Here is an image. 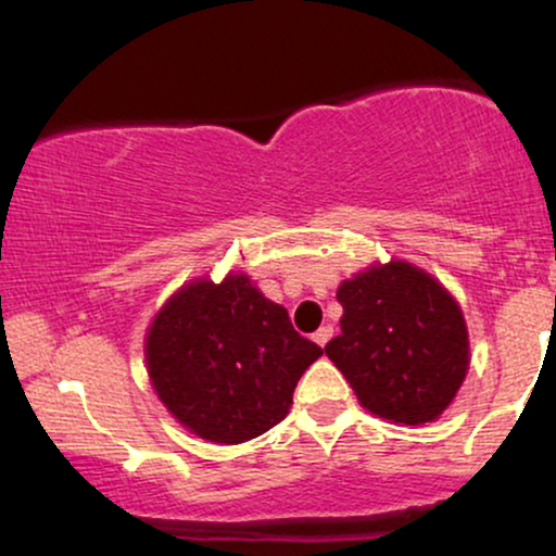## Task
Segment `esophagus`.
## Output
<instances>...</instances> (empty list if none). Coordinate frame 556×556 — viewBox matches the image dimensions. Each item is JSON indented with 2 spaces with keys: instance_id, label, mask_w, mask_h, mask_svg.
Masks as SVG:
<instances>
[{
  "instance_id": "esophagus-1",
  "label": "esophagus",
  "mask_w": 556,
  "mask_h": 556,
  "mask_svg": "<svg viewBox=\"0 0 556 556\" xmlns=\"http://www.w3.org/2000/svg\"><path fill=\"white\" fill-rule=\"evenodd\" d=\"M331 334H334V327H329V324H327V327H321L316 331L314 340H316V344H321V348H324V344L331 340Z\"/></svg>"
}]
</instances>
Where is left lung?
<instances>
[{
  "label": "left lung",
  "mask_w": 556,
  "mask_h": 556,
  "mask_svg": "<svg viewBox=\"0 0 556 556\" xmlns=\"http://www.w3.org/2000/svg\"><path fill=\"white\" fill-rule=\"evenodd\" d=\"M340 327L324 353L374 416L431 424L468 374L460 305L437 279L405 261L371 266L337 290Z\"/></svg>",
  "instance_id": "1"
}]
</instances>
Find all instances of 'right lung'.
<instances>
[{"mask_svg": "<svg viewBox=\"0 0 556 556\" xmlns=\"http://www.w3.org/2000/svg\"><path fill=\"white\" fill-rule=\"evenodd\" d=\"M321 355L251 279H198L159 311L146 340L151 384L201 439L240 444L277 426L298 379Z\"/></svg>", "mask_w": 556, "mask_h": 556, "instance_id": "right-lung-1", "label": "right lung"}]
</instances>
